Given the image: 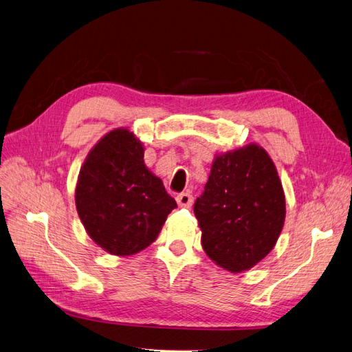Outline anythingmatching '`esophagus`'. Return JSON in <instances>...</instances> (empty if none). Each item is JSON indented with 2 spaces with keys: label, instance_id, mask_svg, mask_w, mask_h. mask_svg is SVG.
I'll use <instances>...</instances> for the list:
<instances>
[{
  "label": "esophagus",
  "instance_id": "obj_1",
  "mask_svg": "<svg viewBox=\"0 0 352 352\" xmlns=\"http://www.w3.org/2000/svg\"><path fill=\"white\" fill-rule=\"evenodd\" d=\"M176 202H177L179 207H190V206H192V202H194V197L190 195L189 192H182V194H179L176 197Z\"/></svg>",
  "mask_w": 352,
  "mask_h": 352
}]
</instances>
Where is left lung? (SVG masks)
I'll use <instances>...</instances> for the list:
<instances>
[{
  "label": "left lung",
  "mask_w": 352,
  "mask_h": 352,
  "mask_svg": "<svg viewBox=\"0 0 352 352\" xmlns=\"http://www.w3.org/2000/svg\"><path fill=\"white\" fill-rule=\"evenodd\" d=\"M194 212L212 261L232 273L254 267L273 250L285 223L283 188L269 154L250 144L217 155Z\"/></svg>",
  "instance_id": "obj_1"
}]
</instances>
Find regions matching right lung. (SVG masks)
Listing matches in <instances>:
<instances>
[{"label": "right lung", "instance_id": "right-lung-1", "mask_svg": "<svg viewBox=\"0 0 352 352\" xmlns=\"http://www.w3.org/2000/svg\"><path fill=\"white\" fill-rule=\"evenodd\" d=\"M78 214L91 239L113 255L145 250L177 207L144 163L142 142L127 129L102 136L80 168Z\"/></svg>", "mask_w": 352, "mask_h": 352}]
</instances>
